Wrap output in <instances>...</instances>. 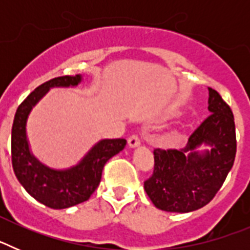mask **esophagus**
I'll list each match as a JSON object with an SVG mask.
<instances>
[{
  "mask_svg": "<svg viewBox=\"0 0 250 250\" xmlns=\"http://www.w3.org/2000/svg\"><path fill=\"white\" fill-rule=\"evenodd\" d=\"M140 138H139L138 135H132V136H130L129 138V140H127V145H129L130 147H136V146H139V145H140Z\"/></svg>",
  "mask_w": 250,
  "mask_h": 250,
  "instance_id": "1",
  "label": "esophagus"
}]
</instances>
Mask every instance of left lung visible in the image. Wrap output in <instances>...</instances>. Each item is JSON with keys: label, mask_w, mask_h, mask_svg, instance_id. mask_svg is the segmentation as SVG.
<instances>
[{"label": "left lung", "mask_w": 250, "mask_h": 250, "mask_svg": "<svg viewBox=\"0 0 250 250\" xmlns=\"http://www.w3.org/2000/svg\"><path fill=\"white\" fill-rule=\"evenodd\" d=\"M208 90L210 115L189 136L187 145L154 150V171L144 189L161 210L189 213L207 205L234 164L237 139L233 112L215 90ZM203 146L208 149L199 152Z\"/></svg>", "instance_id": "1"}]
</instances>
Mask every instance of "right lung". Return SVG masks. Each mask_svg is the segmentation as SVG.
<instances>
[{"instance_id": "1", "label": "right lung", "mask_w": 250, "mask_h": 250, "mask_svg": "<svg viewBox=\"0 0 250 250\" xmlns=\"http://www.w3.org/2000/svg\"><path fill=\"white\" fill-rule=\"evenodd\" d=\"M81 75L55 77L40 85L19 106L11 134V155L15 175L32 198L52 209H66L89 200L99 187L109 159L126 145L125 139H103L87 151L76 165L68 169H52L31 152L26 125L31 110L52 87H75Z\"/></svg>"}]
</instances>
